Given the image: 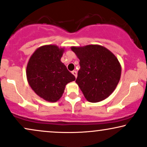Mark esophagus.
I'll list each match as a JSON object with an SVG mask.
<instances>
[{"instance_id":"1","label":"esophagus","mask_w":147,"mask_h":147,"mask_svg":"<svg viewBox=\"0 0 147 147\" xmlns=\"http://www.w3.org/2000/svg\"><path fill=\"white\" fill-rule=\"evenodd\" d=\"M72 75L75 76L76 78H77V71H76V70H73V71L72 72Z\"/></svg>"}]
</instances>
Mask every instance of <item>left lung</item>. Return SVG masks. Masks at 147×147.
<instances>
[{"mask_svg":"<svg viewBox=\"0 0 147 147\" xmlns=\"http://www.w3.org/2000/svg\"><path fill=\"white\" fill-rule=\"evenodd\" d=\"M80 69L76 83L88 101L97 102L112 94L119 82L121 66L116 57L100 45L72 47Z\"/></svg>","mask_w":147,"mask_h":147,"instance_id":"obj_1","label":"left lung"}]
</instances>
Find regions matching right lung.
<instances>
[{
  "instance_id": "right-lung-1",
  "label": "right lung",
  "mask_w": 147,
  "mask_h": 147,
  "mask_svg": "<svg viewBox=\"0 0 147 147\" xmlns=\"http://www.w3.org/2000/svg\"><path fill=\"white\" fill-rule=\"evenodd\" d=\"M64 49L55 45H45L33 53L26 66L29 86L39 96L49 102L61 98L66 85L75 77L61 61Z\"/></svg>"
}]
</instances>
